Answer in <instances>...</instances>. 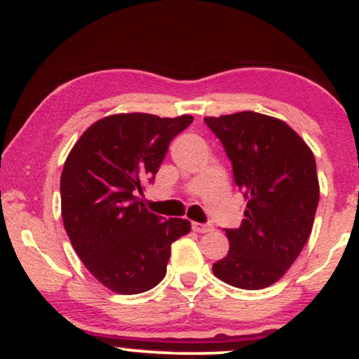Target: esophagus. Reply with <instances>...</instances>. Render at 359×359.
Segmentation results:
<instances>
[{"label": "esophagus", "mask_w": 359, "mask_h": 359, "mask_svg": "<svg viewBox=\"0 0 359 359\" xmlns=\"http://www.w3.org/2000/svg\"><path fill=\"white\" fill-rule=\"evenodd\" d=\"M192 229L197 233H209L212 231V224H203V222H192Z\"/></svg>", "instance_id": "34e87169"}]
</instances>
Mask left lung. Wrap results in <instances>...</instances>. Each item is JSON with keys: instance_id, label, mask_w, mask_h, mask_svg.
I'll list each match as a JSON object with an SVG mask.
<instances>
[{"instance_id": "left-lung-1", "label": "left lung", "mask_w": 359, "mask_h": 359, "mask_svg": "<svg viewBox=\"0 0 359 359\" xmlns=\"http://www.w3.org/2000/svg\"><path fill=\"white\" fill-rule=\"evenodd\" d=\"M204 121L221 140L234 182L248 201L240 228L226 229L229 251L212 271L245 290L270 287L297 259L312 231L319 204L314 154L287 123L255 111Z\"/></svg>"}]
</instances>
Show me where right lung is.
Returning <instances> with one entry per match:
<instances>
[{
	"mask_svg": "<svg viewBox=\"0 0 359 359\" xmlns=\"http://www.w3.org/2000/svg\"><path fill=\"white\" fill-rule=\"evenodd\" d=\"M194 118L111 114L82 133L60 177L62 219L77 257L97 282L123 295L162 282L170 246L191 231L180 217L163 219L140 199L168 145Z\"/></svg>",
	"mask_w": 359,
	"mask_h": 359,
	"instance_id": "1",
	"label": "right lung"
}]
</instances>
